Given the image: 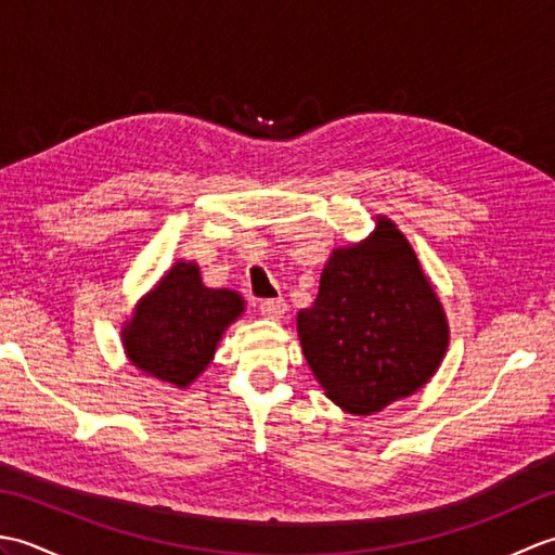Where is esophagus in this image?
Listing matches in <instances>:
<instances>
[{
  "instance_id": "34e87169",
  "label": "esophagus",
  "mask_w": 555,
  "mask_h": 555,
  "mask_svg": "<svg viewBox=\"0 0 555 555\" xmlns=\"http://www.w3.org/2000/svg\"><path fill=\"white\" fill-rule=\"evenodd\" d=\"M286 310H288V305H286V300L284 298H274V300H262L259 302V312H262L267 320H281V317L286 314Z\"/></svg>"
}]
</instances>
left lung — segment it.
Wrapping results in <instances>:
<instances>
[{
    "label": "left lung",
    "mask_w": 555,
    "mask_h": 555,
    "mask_svg": "<svg viewBox=\"0 0 555 555\" xmlns=\"http://www.w3.org/2000/svg\"><path fill=\"white\" fill-rule=\"evenodd\" d=\"M298 336L326 398L372 415L431 379L451 332L410 241L379 215L367 238L328 255L320 293L298 312Z\"/></svg>",
    "instance_id": "left-lung-1"
}]
</instances>
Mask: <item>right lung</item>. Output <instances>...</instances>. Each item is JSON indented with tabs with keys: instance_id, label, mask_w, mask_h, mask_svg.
<instances>
[{
	"instance_id": "obj_1",
	"label": "right lung",
	"mask_w": 555,
	"mask_h": 555,
	"mask_svg": "<svg viewBox=\"0 0 555 555\" xmlns=\"http://www.w3.org/2000/svg\"><path fill=\"white\" fill-rule=\"evenodd\" d=\"M243 312L241 293L207 288L199 267L179 259L124 322L126 358L152 379L188 388L215 360L223 332Z\"/></svg>"
}]
</instances>
